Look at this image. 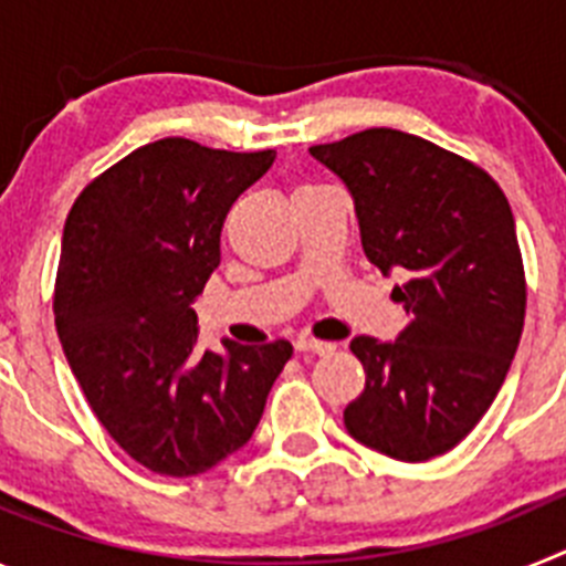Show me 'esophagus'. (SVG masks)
Here are the masks:
<instances>
[{"mask_svg":"<svg viewBox=\"0 0 566 566\" xmlns=\"http://www.w3.org/2000/svg\"><path fill=\"white\" fill-rule=\"evenodd\" d=\"M294 348H297L300 354H319V357H326V354H332L337 345L334 343H326V339H314V337H297V343H294Z\"/></svg>","mask_w":566,"mask_h":566,"instance_id":"1","label":"esophagus"}]
</instances>
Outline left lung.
<instances>
[{
    "label": "left lung",
    "mask_w": 566,
    "mask_h": 566,
    "mask_svg": "<svg viewBox=\"0 0 566 566\" xmlns=\"http://www.w3.org/2000/svg\"><path fill=\"white\" fill-rule=\"evenodd\" d=\"M308 153L352 192L365 258L405 277L399 337L352 339L365 388L345 428L399 462L448 453L496 399L522 339L527 283L507 198L482 167L399 129Z\"/></svg>",
    "instance_id": "8db88e82"
}]
</instances>
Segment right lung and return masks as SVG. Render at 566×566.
<instances>
[{
	"instance_id": "obj_1",
	"label": "right lung",
	"mask_w": 566,
	"mask_h": 566,
	"mask_svg": "<svg viewBox=\"0 0 566 566\" xmlns=\"http://www.w3.org/2000/svg\"><path fill=\"white\" fill-rule=\"evenodd\" d=\"M274 155L144 144L64 221L53 294L64 357L104 431L161 476H198L240 451L292 357L286 339L201 352L192 308L221 263L227 212Z\"/></svg>"
}]
</instances>
